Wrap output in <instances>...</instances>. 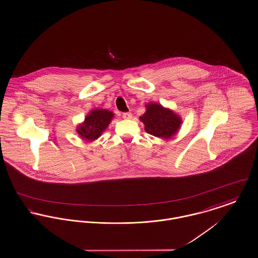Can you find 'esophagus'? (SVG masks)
I'll list each match as a JSON object with an SVG mask.
<instances>
[{"instance_id": "34e87169", "label": "esophagus", "mask_w": 258, "mask_h": 258, "mask_svg": "<svg viewBox=\"0 0 258 258\" xmlns=\"http://www.w3.org/2000/svg\"><path fill=\"white\" fill-rule=\"evenodd\" d=\"M122 117L124 119H131L132 118V113L131 112H125L122 114Z\"/></svg>"}]
</instances>
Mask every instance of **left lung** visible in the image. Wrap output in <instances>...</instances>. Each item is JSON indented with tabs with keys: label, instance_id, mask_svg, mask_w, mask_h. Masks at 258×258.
I'll list each match as a JSON object with an SVG mask.
<instances>
[{
	"label": "left lung",
	"instance_id": "obj_1",
	"mask_svg": "<svg viewBox=\"0 0 258 258\" xmlns=\"http://www.w3.org/2000/svg\"><path fill=\"white\" fill-rule=\"evenodd\" d=\"M140 119L145 125L147 133L164 139H168L174 135L181 124L179 116L157 103H149L147 105V111Z\"/></svg>",
	"mask_w": 258,
	"mask_h": 258
}]
</instances>
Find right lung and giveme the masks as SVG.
<instances>
[{"instance_id": "right-lung-1", "label": "right lung", "mask_w": 258, "mask_h": 258, "mask_svg": "<svg viewBox=\"0 0 258 258\" xmlns=\"http://www.w3.org/2000/svg\"><path fill=\"white\" fill-rule=\"evenodd\" d=\"M113 113L105 109H94L78 128V133L88 141L97 139L109 125Z\"/></svg>"}]
</instances>
